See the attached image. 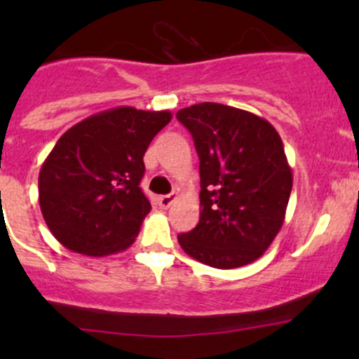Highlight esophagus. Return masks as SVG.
<instances>
[{"mask_svg":"<svg viewBox=\"0 0 359 359\" xmlns=\"http://www.w3.org/2000/svg\"><path fill=\"white\" fill-rule=\"evenodd\" d=\"M175 200H177V193H172V194H165V196H159L158 203L161 208H168V206Z\"/></svg>","mask_w":359,"mask_h":359,"instance_id":"esophagus-1","label":"esophagus"}]
</instances>
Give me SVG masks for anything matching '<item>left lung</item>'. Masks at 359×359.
Wrapping results in <instances>:
<instances>
[{
	"label": "left lung",
	"instance_id": "obj_1",
	"mask_svg": "<svg viewBox=\"0 0 359 359\" xmlns=\"http://www.w3.org/2000/svg\"><path fill=\"white\" fill-rule=\"evenodd\" d=\"M200 156V222L179 234L193 259L217 269L264 255L285 222L292 168L280 133L253 112L201 102L177 112Z\"/></svg>",
	"mask_w": 359,
	"mask_h": 359
}]
</instances>
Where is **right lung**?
<instances>
[{"label":"right lung","instance_id":"add662e5","mask_svg":"<svg viewBox=\"0 0 359 359\" xmlns=\"http://www.w3.org/2000/svg\"><path fill=\"white\" fill-rule=\"evenodd\" d=\"M170 111L121 106L76 123L39 170V206L59 243L104 257L135 241L151 203L140 189L144 154Z\"/></svg>","mask_w":359,"mask_h":359}]
</instances>
